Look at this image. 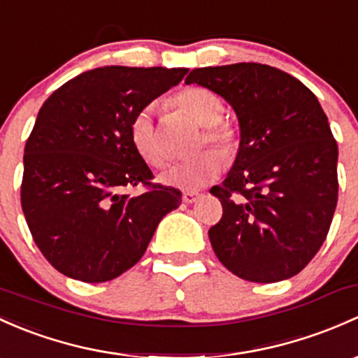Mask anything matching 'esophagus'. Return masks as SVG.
<instances>
[{
    "label": "esophagus",
    "mask_w": 358,
    "mask_h": 358,
    "mask_svg": "<svg viewBox=\"0 0 358 358\" xmlns=\"http://www.w3.org/2000/svg\"><path fill=\"white\" fill-rule=\"evenodd\" d=\"M199 197H201V194H199V192H194V190H187V192H183V195H182V201H183V202H187V204H194V202L197 201Z\"/></svg>",
    "instance_id": "obj_1"
}]
</instances>
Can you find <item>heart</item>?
Returning a JSON list of instances; mask_svg holds the SVG:
<instances>
[{"label":"heart","mask_w":358,"mask_h":358,"mask_svg":"<svg viewBox=\"0 0 358 358\" xmlns=\"http://www.w3.org/2000/svg\"><path fill=\"white\" fill-rule=\"evenodd\" d=\"M175 103L182 108L197 125L204 127V138L201 148L206 144L217 150H206L190 159L180 161L161 176L164 183L178 189L195 190L213 182L224 166V160L235 154L238 137L231 125L223 122L224 104L220 96L209 89L190 87L182 90L175 97ZM130 137L137 152L152 166H164L169 159V150L161 138L156 122H154L152 106L142 108L134 116L130 125Z\"/></svg>","instance_id":"b5f03b06"}]
</instances>
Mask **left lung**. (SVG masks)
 I'll return each instance as SVG.
<instances>
[{
	"label": "left lung",
	"instance_id": "1",
	"mask_svg": "<svg viewBox=\"0 0 358 358\" xmlns=\"http://www.w3.org/2000/svg\"><path fill=\"white\" fill-rule=\"evenodd\" d=\"M185 84L213 90L238 118L235 163L210 189L223 206L209 229L214 254L254 283L295 276L326 240L338 202V145L317 97L261 63L195 69Z\"/></svg>",
	"mask_w": 358,
	"mask_h": 358
}]
</instances>
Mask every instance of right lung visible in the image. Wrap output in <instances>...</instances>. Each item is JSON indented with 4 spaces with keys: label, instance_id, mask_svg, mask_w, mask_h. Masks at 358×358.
Wrapping results in <instances>:
<instances>
[{
    "label": "right lung",
    "instance_id": "add662e5",
    "mask_svg": "<svg viewBox=\"0 0 358 358\" xmlns=\"http://www.w3.org/2000/svg\"><path fill=\"white\" fill-rule=\"evenodd\" d=\"M189 69L101 66L56 89L37 113L24 154L22 210L34 242L65 276L118 278L144 255L182 192L150 185L152 173L130 137L134 116Z\"/></svg>",
    "mask_w": 358,
    "mask_h": 358
}]
</instances>
